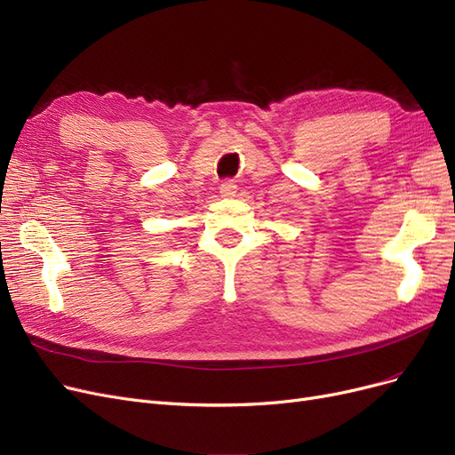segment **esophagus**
Returning <instances> with one entry per match:
<instances>
[{
    "label": "esophagus",
    "instance_id": "obj_1",
    "mask_svg": "<svg viewBox=\"0 0 455 455\" xmlns=\"http://www.w3.org/2000/svg\"><path fill=\"white\" fill-rule=\"evenodd\" d=\"M236 191H238L236 183L230 181V180L223 181V183H221V188H219V193H221V196H223V198H234V196H236Z\"/></svg>",
    "mask_w": 455,
    "mask_h": 455
}]
</instances>
